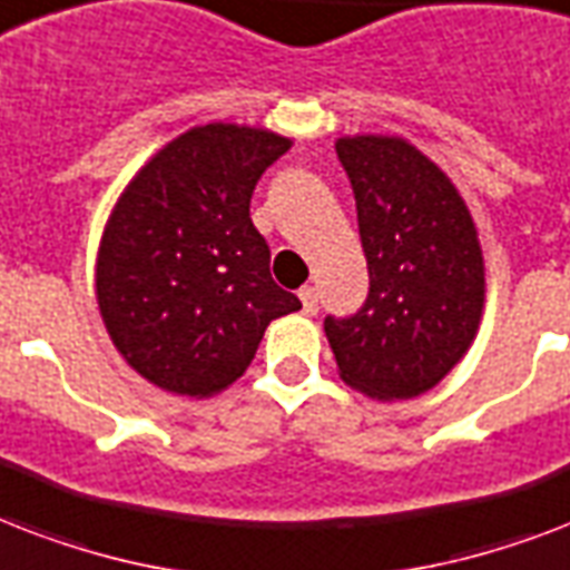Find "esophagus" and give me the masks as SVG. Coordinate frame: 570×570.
<instances>
[{"instance_id":"34e87169","label":"esophagus","mask_w":570,"mask_h":570,"mask_svg":"<svg viewBox=\"0 0 570 570\" xmlns=\"http://www.w3.org/2000/svg\"><path fill=\"white\" fill-rule=\"evenodd\" d=\"M299 299H303V312L306 315H317V291L312 285H303L299 288Z\"/></svg>"}]
</instances>
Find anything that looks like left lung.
I'll list each match as a JSON object with an SVG mask.
<instances>
[{
  "label": "left lung",
  "instance_id": "left-lung-1",
  "mask_svg": "<svg viewBox=\"0 0 570 570\" xmlns=\"http://www.w3.org/2000/svg\"><path fill=\"white\" fill-rule=\"evenodd\" d=\"M335 154L356 198L368 297L324 333L351 390L407 401L434 390L473 345L484 258L449 175L401 136H342Z\"/></svg>",
  "mask_w": 570,
  "mask_h": 570
}]
</instances>
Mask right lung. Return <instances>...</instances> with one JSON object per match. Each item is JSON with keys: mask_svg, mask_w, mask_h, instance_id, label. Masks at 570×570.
Wrapping results in <instances>:
<instances>
[{"mask_svg": "<svg viewBox=\"0 0 570 570\" xmlns=\"http://www.w3.org/2000/svg\"><path fill=\"white\" fill-rule=\"evenodd\" d=\"M288 136L193 127L136 171L106 219L95 291L106 333L145 381L210 399L249 368L273 317L299 299L271 276L249 198Z\"/></svg>", "mask_w": 570, "mask_h": 570, "instance_id": "add662e5", "label": "right lung"}]
</instances>
